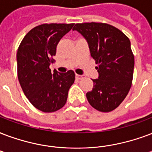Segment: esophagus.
Segmentation results:
<instances>
[{"label": "esophagus", "mask_w": 152, "mask_h": 152, "mask_svg": "<svg viewBox=\"0 0 152 152\" xmlns=\"http://www.w3.org/2000/svg\"><path fill=\"white\" fill-rule=\"evenodd\" d=\"M76 78L77 80H81V79L83 78V76H81V75H78V74H76Z\"/></svg>", "instance_id": "1"}]
</instances>
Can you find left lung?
<instances>
[{
	"label": "left lung",
	"mask_w": 152,
	"mask_h": 152,
	"mask_svg": "<svg viewBox=\"0 0 152 152\" xmlns=\"http://www.w3.org/2000/svg\"><path fill=\"white\" fill-rule=\"evenodd\" d=\"M73 30L88 44L91 57L98 64V79L87 92L88 101L99 112L113 111L127 96L132 86L134 55L127 36L117 28L105 23L76 24Z\"/></svg>",
	"instance_id": "obj_1"
}]
</instances>
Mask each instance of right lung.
<instances>
[{
	"label": "right lung",
	"instance_id": "right-lung-1",
	"mask_svg": "<svg viewBox=\"0 0 152 152\" xmlns=\"http://www.w3.org/2000/svg\"><path fill=\"white\" fill-rule=\"evenodd\" d=\"M74 24H43L31 29L23 38L17 53V76L30 103L44 112H53L64 106L68 90L75 81L69 70L51 72L49 65L61 38Z\"/></svg>",
	"mask_w": 152,
	"mask_h": 152
}]
</instances>
